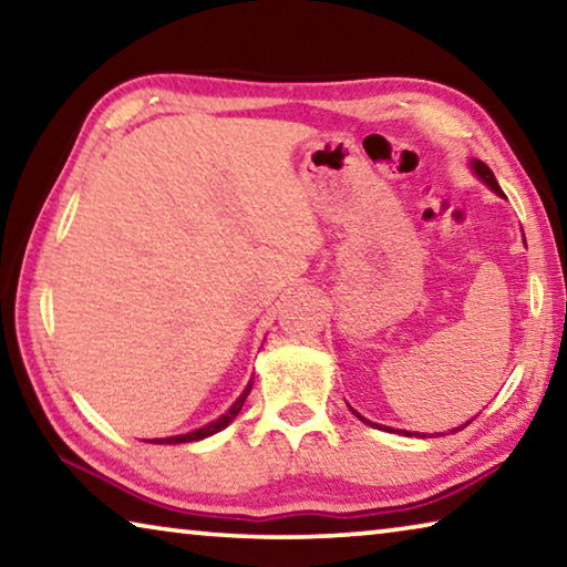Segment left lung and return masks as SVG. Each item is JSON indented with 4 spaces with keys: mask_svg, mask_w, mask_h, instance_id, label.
<instances>
[{
    "mask_svg": "<svg viewBox=\"0 0 567 567\" xmlns=\"http://www.w3.org/2000/svg\"><path fill=\"white\" fill-rule=\"evenodd\" d=\"M470 165H473V169H475V175L480 177V179H483L485 182V185L487 187H491L493 192H497V195H503V189H501V185H497V179H495V175H493V172H491V167H487L485 165V162H480V159H473V162H470ZM354 412V410H352ZM354 415H358V412H354ZM362 422H368V425H372V422L370 420H364L362 415H358ZM465 425H470V422H465ZM463 425V427H465ZM380 430H382V425H378ZM385 430H390V433H400V430H392V427H385ZM455 430H460V427H455ZM405 435H412V433H405ZM420 435V433H417ZM422 437H427L425 433H422Z\"/></svg>",
    "mask_w": 567,
    "mask_h": 567,
    "instance_id": "1",
    "label": "left lung"
}]
</instances>
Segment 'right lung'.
<instances>
[{
    "instance_id": "1",
    "label": "right lung",
    "mask_w": 567,
    "mask_h": 567,
    "mask_svg": "<svg viewBox=\"0 0 567 567\" xmlns=\"http://www.w3.org/2000/svg\"><path fill=\"white\" fill-rule=\"evenodd\" d=\"M249 390H252V380L247 382V388L243 390V395H239L237 400H235V405L229 408L225 415H219L217 420H213L209 422V425H205V427H199V430H192V433H187V435H175V437H159V440H150V443H155V445H179V443H195V440H205V437H209V435H215V433H219V430H225L229 422H233L235 417H237V412L243 410V405H245V400H247V395H249Z\"/></svg>"
}]
</instances>
